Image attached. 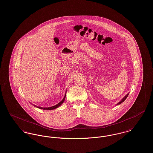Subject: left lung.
I'll return each mask as SVG.
<instances>
[{
    "mask_svg": "<svg viewBox=\"0 0 153 153\" xmlns=\"http://www.w3.org/2000/svg\"><path fill=\"white\" fill-rule=\"evenodd\" d=\"M128 94L127 95H126V96H124V97L122 99V100L120 102H118L117 104H121L122 102H123L126 99V98L128 97Z\"/></svg>",
    "mask_w": 153,
    "mask_h": 153,
    "instance_id": "1",
    "label": "left lung"
}]
</instances>
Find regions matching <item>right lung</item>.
Segmentation results:
<instances>
[{
	"label": "right lung",
	"mask_w": 153,
	"mask_h": 153,
	"mask_svg": "<svg viewBox=\"0 0 153 153\" xmlns=\"http://www.w3.org/2000/svg\"><path fill=\"white\" fill-rule=\"evenodd\" d=\"M65 96L66 95H65V96H64V99H62V101H61V102H59V103H58L57 104H56V105H54V106H53V107H48V108H43V107H38V108H40V109H46V110H51V109H55V108H57V107H58L59 106H60L62 103H63V102H64V100H65ZM34 106H36V105H34Z\"/></svg>",
	"instance_id": "right-lung-1"
}]
</instances>
